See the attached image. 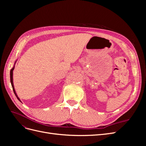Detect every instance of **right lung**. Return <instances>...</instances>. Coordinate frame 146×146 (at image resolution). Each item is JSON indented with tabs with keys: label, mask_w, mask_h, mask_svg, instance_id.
Returning a JSON list of instances; mask_svg holds the SVG:
<instances>
[{
	"label": "right lung",
	"mask_w": 146,
	"mask_h": 146,
	"mask_svg": "<svg viewBox=\"0 0 146 146\" xmlns=\"http://www.w3.org/2000/svg\"><path fill=\"white\" fill-rule=\"evenodd\" d=\"M14 68H15V67H13V68L10 70V82H11V86H12V88H13V91H14V93H15V94L16 95L17 99H18L20 102H21V101L20 100L19 98H18V97H17L16 93V91H15V88H14V85H13V70H14Z\"/></svg>",
	"instance_id": "right-lung-1"
}]
</instances>
